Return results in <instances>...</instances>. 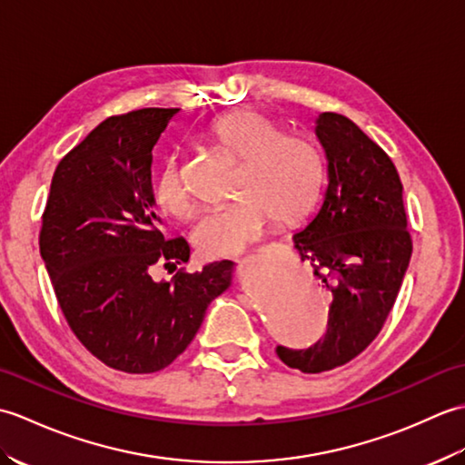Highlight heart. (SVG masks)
Returning <instances> with one entry per match:
<instances>
[{
  "label": "heart",
  "instance_id": "b5f03b06",
  "mask_svg": "<svg viewBox=\"0 0 465 465\" xmlns=\"http://www.w3.org/2000/svg\"><path fill=\"white\" fill-rule=\"evenodd\" d=\"M215 142L243 160L235 195L238 202L210 207L193 227V243L203 255L238 253L262 238L272 220L300 222L318 202L325 180L320 147L303 135L283 134V127L255 110L220 117L212 125ZM153 197L165 213L183 217L192 195L172 155L153 180Z\"/></svg>",
  "mask_w": 465,
  "mask_h": 465
}]
</instances>
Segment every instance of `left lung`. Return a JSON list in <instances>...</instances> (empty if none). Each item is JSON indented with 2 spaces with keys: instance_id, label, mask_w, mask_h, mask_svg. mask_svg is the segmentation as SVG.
<instances>
[{
  "instance_id": "1",
  "label": "left lung",
  "mask_w": 465,
  "mask_h": 465,
  "mask_svg": "<svg viewBox=\"0 0 465 465\" xmlns=\"http://www.w3.org/2000/svg\"><path fill=\"white\" fill-rule=\"evenodd\" d=\"M315 137L328 160V185L320 210L293 233V248L331 293L328 331L308 350H275L303 373L333 370L368 348L411 258L403 187L388 153L340 114L315 117Z\"/></svg>"
}]
</instances>
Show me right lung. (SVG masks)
I'll use <instances>...</instances> for the list:
<instances>
[{
	"instance_id": "right-lung-1",
	"label": "right lung",
	"mask_w": 465,
	"mask_h": 465,
	"mask_svg": "<svg viewBox=\"0 0 465 465\" xmlns=\"http://www.w3.org/2000/svg\"><path fill=\"white\" fill-rule=\"evenodd\" d=\"M180 114L145 107L107 117L55 167L39 252L69 328L97 360L127 373L167 368L195 338L205 310L232 288L235 263H205L155 282L152 265L190 260L160 232L152 152Z\"/></svg>"
}]
</instances>
